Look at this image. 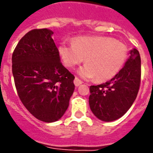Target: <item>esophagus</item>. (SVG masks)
<instances>
[{
  "label": "esophagus",
  "mask_w": 153,
  "mask_h": 153,
  "mask_svg": "<svg viewBox=\"0 0 153 153\" xmlns=\"http://www.w3.org/2000/svg\"><path fill=\"white\" fill-rule=\"evenodd\" d=\"M74 85H75V86H80L82 83V81H81V80H80L79 78L75 77V79H74Z\"/></svg>",
  "instance_id": "1"
}]
</instances>
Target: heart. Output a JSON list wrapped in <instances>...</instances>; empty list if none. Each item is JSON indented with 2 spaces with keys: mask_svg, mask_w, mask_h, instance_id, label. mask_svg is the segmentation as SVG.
Segmentation results:
<instances>
[{
  "mask_svg": "<svg viewBox=\"0 0 153 153\" xmlns=\"http://www.w3.org/2000/svg\"><path fill=\"white\" fill-rule=\"evenodd\" d=\"M59 53L63 64L73 68L84 61L79 74L97 82L108 81L123 67L128 57V48L121 41L109 36H80L72 44L62 43Z\"/></svg>",
  "mask_w": 153,
  "mask_h": 153,
  "instance_id": "heart-1",
  "label": "heart"
}]
</instances>
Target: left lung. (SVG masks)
Segmentation results:
<instances>
[{"label": "left lung", "mask_w": 153, "mask_h": 153, "mask_svg": "<svg viewBox=\"0 0 153 153\" xmlns=\"http://www.w3.org/2000/svg\"><path fill=\"white\" fill-rule=\"evenodd\" d=\"M141 64L136 48L124 67L105 83L90 86L89 104L91 111L103 121H112L122 117L135 101L140 89Z\"/></svg>", "instance_id": "1"}]
</instances>
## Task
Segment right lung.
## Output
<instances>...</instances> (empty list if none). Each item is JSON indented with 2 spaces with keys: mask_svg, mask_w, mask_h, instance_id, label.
<instances>
[{
  "mask_svg": "<svg viewBox=\"0 0 153 153\" xmlns=\"http://www.w3.org/2000/svg\"><path fill=\"white\" fill-rule=\"evenodd\" d=\"M47 28L33 29L20 39L12 56V70L20 101L39 121L61 118L74 90V76L60 62Z\"/></svg>",
  "mask_w": 153,
  "mask_h": 153,
  "instance_id": "1",
  "label": "right lung"
}]
</instances>
